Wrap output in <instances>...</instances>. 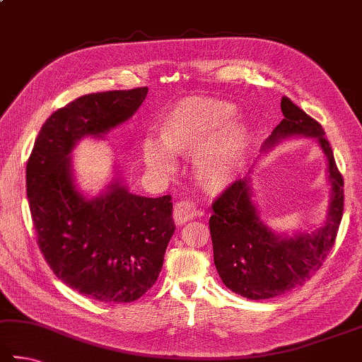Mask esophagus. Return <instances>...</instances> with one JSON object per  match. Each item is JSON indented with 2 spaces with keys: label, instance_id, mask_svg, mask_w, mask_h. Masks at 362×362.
I'll return each mask as SVG.
<instances>
[{
  "label": "esophagus",
  "instance_id": "34e87169",
  "mask_svg": "<svg viewBox=\"0 0 362 362\" xmlns=\"http://www.w3.org/2000/svg\"><path fill=\"white\" fill-rule=\"evenodd\" d=\"M196 215H198V209H196L194 204L189 201H179L175 204L174 212H173L177 226H182L185 225V223L192 221Z\"/></svg>",
  "mask_w": 362,
  "mask_h": 362
}]
</instances>
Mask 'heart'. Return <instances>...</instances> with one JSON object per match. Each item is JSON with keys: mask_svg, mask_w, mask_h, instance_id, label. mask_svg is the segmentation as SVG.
<instances>
[{"mask_svg": "<svg viewBox=\"0 0 362 362\" xmlns=\"http://www.w3.org/2000/svg\"><path fill=\"white\" fill-rule=\"evenodd\" d=\"M234 104L207 96H188L163 114L158 141L147 137L142 155L158 174L174 170L173 155H193V174L207 193H221L238 179L247 158L253 129L235 117Z\"/></svg>", "mask_w": 362, "mask_h": 362, "instance_id": "b5f03b06", "label": "heart"}]
</instances>
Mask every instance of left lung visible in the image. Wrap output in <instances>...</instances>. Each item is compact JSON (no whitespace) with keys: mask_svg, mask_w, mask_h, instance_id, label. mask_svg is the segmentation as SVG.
<instances>
[{"mask_svg":"<svg viewBox=\"0 0 362 362\" xmlns=\"http://www.w3.org/2000/svg\"><path fill=\"white\" fill-rule=\"evenodd\" d=\"M280 107L285 118L262 144V152L293 137H313L327 161L331 199L320 228L291 235L274 233L261 220L252 199V170L215 199L209 220L215 267L226 288L253 300L271 299L304 285L331 252L344 214V179L323 127L286 96Z\"/></svg>","mask_w":362,"mask_h":362,"instance_id":"obj_1","label":"left lung"}]
</instances>
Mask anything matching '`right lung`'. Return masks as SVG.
<instances>
[{
    "mask_svg": "<svg viewBox=\"0 0 362 362\" xmlns=\"http://www.w3.org/2000/svg\"><path fill=\"white\" fill-rule=\"evenodd\" d=\"M147 87L91 93L52 114L26 164V196L37 244L72 290L109 304L133 302L155 285L175 231L170 196L129 193L118 170L103 193L81 192L71 153L83 137L103 139L136 114Z\"/></svg>",
    "mask_w": 362,
    "mask_h": 362,
    "instance_id": "1",
    "label": "right lung"
}]
</instances>
